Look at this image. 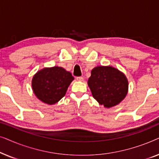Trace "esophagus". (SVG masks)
Masks as SVG:
<instances>
[{"mask_svg": "<svg viewBox=\"0 0 159 159\" xmlns=\"http://www.w3.org/2000/svg\"><path fill=\"white\" fill-rule=\"evenodd\" d=\"M76 79H77V81H83V80H84L83 77H77V78H76Z\"/></svg>", "mask_w": 159, "mask_h": 159, "instance_id": "34e87169", "label": "esophagus"}]
</instances>
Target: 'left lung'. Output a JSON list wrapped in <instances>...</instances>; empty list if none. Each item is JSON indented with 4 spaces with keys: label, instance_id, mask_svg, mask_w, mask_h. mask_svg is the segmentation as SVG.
<instances>
[{
    "label": "left lung",
    "instance_id": "obj_1",
    "mask_svg": "<svg viewBox=\"0 0 159 159\" xmlns=\"http://www.w3.org/2000/svg\"><path fill=\"white\" fill-rule=\"evenodd\" d=\"M88 86L101 105L110 108L125 98L128 90L125 75L111 66H97L91 71Z\"/></svg>",
    "mask_w": 159,
    "mask_h": 159
}]
</instances>
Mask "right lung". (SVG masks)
<instances>
[{"label": "right lung", "instance_id": "obj_1", "mask_svg": "<svg viewBox=\"0 0 159 159\" xmlns=\"http://www.w3.org/2000/svg\"><path fill=\"white\" fill-rule=\"evenodd\" d=\"M73 80L71 74L62 67L43 69L34 76L32 89L40 101L52 105L64 96Z\"/></svg>", "mask_w": 159, "mask_h": 159}]
</instances>
